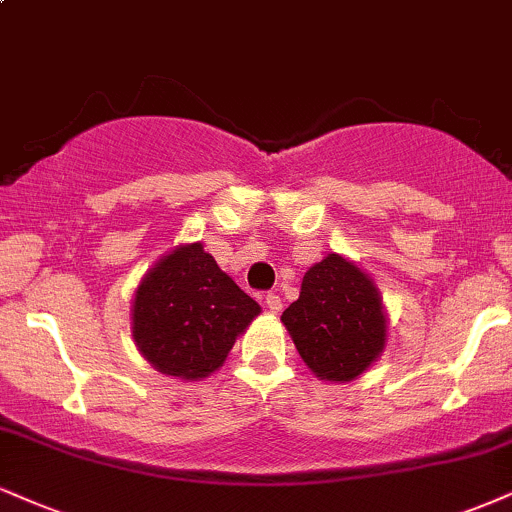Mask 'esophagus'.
<instances>
[{
	"instance_id": "34e87169",
	"label": "esophagus",
	"mask_w": 512,
	"mask_h": 512,
	"mask_svg": "<svg viewBox=\"0 0 512 512\" xmlns=\"http://www.w3.org/2000/svg\"><path fill=\"white\" fill-rule=\"evenodd\" d=\"M264 305H267L269 312H281V298L276 293H267V298H264Z\"/></svg>"
}]
</instances>
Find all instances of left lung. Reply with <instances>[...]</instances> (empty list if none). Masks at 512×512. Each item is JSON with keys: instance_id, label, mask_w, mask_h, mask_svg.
Returning a JSON list of instances; mask_svg holds the SVG:
<instances>
[{"instance_id": "left-lung-1", "label": "left lung", "mask_w": 512, "mask_h": 512, "mask_svg": "<svg viewBox=\"0 0 512 512\" xmlns=\"http://www.w3.org/2000/svg\"><path fill=\"white\" fill-rule=\"evenodd\" d=\"M305 365L324 381H353L386 346V312L374 281L346 257L307 269L300 298L281 315Z\"/></svg>"}]
</instances>
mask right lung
<instances>
[{
    "instance_id": "1",
    "label": "right lung",
    "mask_w": 512,
    "mask_h": 512,
    "mask_svg": "<svg viewBox=\"0 0 512 512\" xmlns=\"http://www.w3.org/2000/svg\"><path fill=\"white\" fill-rule=\"evenodd\" d=\"M257 315L260 305L221 272L202 243L178 245L135 291L133 338L157 372L197 381L224 365Z\"/></svg>"
}]
</instances>
